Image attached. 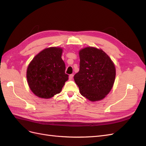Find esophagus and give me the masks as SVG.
I'll use <instances>...</instances> for the list:
<instances>
[{
    "label": "esophagus",
    "instance_id": "obj_1",
    "mask_svg": "<svg viewBox=\"0 0 146 146\" xmlns=\"http://www.w3.org/2000/svg\"><path fill=\"white\" fill-rule=\"evenodd\" d=\"M73 77H74V75H73V74H70V75H69V80H72V78H73Z\"/></svg>",
    "mask_w": 146,
    "mask_h": 146
}]
</instances>
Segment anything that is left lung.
I'll return each instance as SVG.
<instances>
[{
  "instance_id": "left-lung-1",
  "label": "left lung",
  "mask_w": 146,
  "mask_h": 146,
  "mask_svg": "<svg viewBox=\"0 0 146 146\" xmlns=\"http://www.w3.org/2000/svg\"><path fill=\"white\" fill-rule=\"evenodd\" d=\"M79 56L80 70L74 78L80 94L92 102L103 99L115 80L113 61L102 50L92 47L80 50Z\"/></svg>"
}]
</instances>
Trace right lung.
Returning <instances> with one entry per match:
<instances>
[{"label":"right lung","instance_id":"obj_1","mask_svg":"<svg viewBox=\"0 0 146 146\" xmlns=\"http://www.w3.org/2000/svg\"><path fill=\"white\" fill-rule=\"evenodd\" d=\"M63 50L60 47H49L35 56L27 70L29 86L39 98H51L61 92L68 75L61 58Z\"/></svg>","mask_w":146,"mask_h":146}]
</instances>
